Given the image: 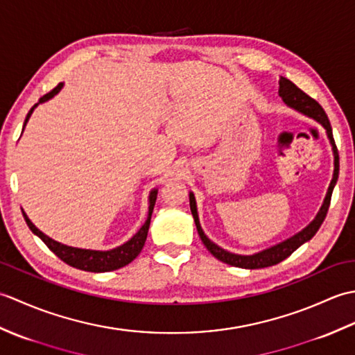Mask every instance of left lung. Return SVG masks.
Listing matches in <instances>:
<instances>
[{
	"label": "left lung",
	"mask_w": 355,
	"mask_h": 355,
	"mask_svg": "<svg viewBox=\"0 0 355 355\" xmlns=\"http://www.w3.org/2000/svg\"><path fill=\"white\" fill-rule=\"evenodd\" d=\"M279 96H281L282 101L286 105H290L291 108L304 112V114H306V116L313 117L314 120H318V122L323 128H325L331 145H333V150H334V177H333V182H331V184H329L327 198H325V202H323L320 212L318 214V216H315V220L310 225H308V227H305L302 232H299L297 235H294L293 238L284 241V243L268 248V250H263L261 253L250 254V256H241V254H233V253L225 252V250H223L221 247L215 245L212 241H210L205 235V232H202L200 221H198L195 197H193V193H191L189 195L191 210H192L195 225H197L198 235L202 241V244L206 245L207 250L212 253L216 259H220L221 262L229 263V266H233V267L254 270V268H263V267L276 266V263L288 258V256L294 250H296V248H299L304 243H306V241H310L315 235V232L319 230L323 220H325V216L328 214V209H329L331 195H333V189H334V186L337 183V178H338V153H337V146H336V141H334V137H333V130H331V123L328 120L327 112L323 111V108L320 107L318 101H314L313 97H310L306 93H304L302 89L294 85L291 80H288L286 78H282V76H281V79H279Z\"/></svg>",
	"instance_id": "8db88e82"
}]
</instances>
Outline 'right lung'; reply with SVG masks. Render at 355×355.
<instances>
[{
    "mask_svg": "<svg viewBox=\"0 0 355 355\" xmlns=\"http://www.w3.org/2000/svg\"><path fill=\"white\" fill-rule=\"evenodd\" d=\"M61 88H62V84H59L58 87L53 88L51 92H49L47 94H44L37 103L51 99V97L55 96ZM37 103H35L32 110L28 111L24 126L27 123L30 114H32L33 110L36 108ZM155 200H157V191L154 189L149 195V215H148L146 223L141 225L140 230L135 233V235L130 241H128V243H125L123 245H120L117 248H112V250H108V252L84 250V248H74V247L64 245L61 243H58V241L49 238L47 235H44L41 230H37L35 227L32 221L28 220L24 212H22V215H24V220L28 225V229L32 230L35 235L40 236L44 241V244L47 245L50 250L58 256L59 259L64 261L65 263H69V266H71L74 268H79V270H84V271H93V273H103V271H112V270L122 268V267L128 266L130 262H132L135 258H137L139 253L141 252L143 245H145L148 230H149V224H150V215H153Z\"/></svg>",
    "mask_w": 355,
    "mask_h": 355,
    "instance_id": "add662e5",
    "label": "right lung"
}]
</instances>
